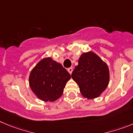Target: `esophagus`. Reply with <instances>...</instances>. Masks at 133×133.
Wrapping results in <instances>:
<instances>
[{"label": "esophagus", "instance_id": "34e87169", "mask_svg": "<svg viewBox=\"0 0 133 133\" xmlns=\"http://www.w3.org/2000/svg\"><path fill=\"white\" fill-rule=\"evenodd\" d=\"M68 72H69V74H71V73H72V71H73V68H68Z\"/></svg>", "mask_w": 133, "mask_h": 133}]
</instances>
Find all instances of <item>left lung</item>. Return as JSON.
Instances as JSON below:
<instances>
[{
  "instance_id": "left-lung-1",
  "label": "left lung",
  "mask_w": 133,
  "mask_h": 133,
  "mask_svg": "<svg viewBox=\"0 0 133 133\" xmlns=\"http://www.w3.org/2000/svg\"><path fill=\"white\" fill-rule=\"evenodd\" d=\"M71 77L79 85L81 95L87 99L98 98L106 90L110 81L107 64L95 53L81 55Z\"/></svg>"
}]
</instances>
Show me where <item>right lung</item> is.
<instances>
[{"instance_id":"1","label":"right lung","mask_w":133,"mask_h":133,"mask_svg":"<svg viewBox=\"0 0 133 133\" xmlns=\"http://www.w3.org/2000/svg\"><path fill=\"white\" fill-rule=\"evenodd\" d=\"M70 74L62 64L52 58H44L33 68L29 83L35 95L43 101L54 102L64 92Z\"/></svg>"}]
</instances>
